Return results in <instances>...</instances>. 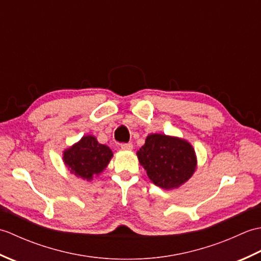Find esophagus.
<instances>
[{
    "instance_id": "1",
    "label": "esophagus",
    "mask_w": 261,
    "mask_h": 261,
    "mask_svg": "<svg viewBox=\"0 0 261 261\" xmlns=\"http://www.w3.org/2000/svg\"><path fill=\"white\" fill-rule=\"evenodd\" d=\"M121 148L123 149V150H131L132 148H134V145H132L131 142H126V143H122Z\"/></svg>"
}]
</instances>
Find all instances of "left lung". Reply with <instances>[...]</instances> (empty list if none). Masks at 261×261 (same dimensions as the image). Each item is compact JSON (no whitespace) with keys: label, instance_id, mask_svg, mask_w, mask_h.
Segmentation results:
<instances>
[{"label":"left lung","instance_id":"1","mask_svg":"<svg viewBox=\"0 0 261 261\" xmlns=\"http://www.w3.org/2000/svg\"><path fill=\"white\" fill-rule=\"evenodd\" d=\"M137 154L153 184L166 190L184 184L195 170V151L190 143L178 138L148 136Z\"/></svg>","mask_w":261,"mask_h":261}]
</instances>
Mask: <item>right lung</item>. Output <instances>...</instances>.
<instances>
[{
  "mask_svg": "<svg viewBox=\"0 0 261 261\" xmlns=\"http://www.w3.org/2000/svg\"><path fill=\"white\" fill-rule=\"evenodd\" d=\"M112 156L113 153L108 146L98 143L92 136H86L65 150L64 162L70 173L90 180L94 175H98L104 170Z\"/></svg>",
  "mask_w": 261,
  "mask_h": 261,
  "instance_id": "obj_1",
  "label": "right lung"
}]
</instances>
